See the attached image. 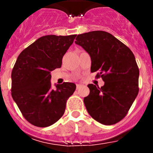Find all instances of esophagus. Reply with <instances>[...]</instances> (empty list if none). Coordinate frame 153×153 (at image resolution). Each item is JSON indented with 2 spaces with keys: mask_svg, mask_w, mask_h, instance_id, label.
Listing matches in <instances>:
<instances>
[{
  "mask_svg": "<svg viewBox=\"0 0 153 153\" xmlns=\"http://www.w3.org/2000/svg\"><path fill=\"white\" fill-rule=\"evenodd\" d=\"M80 86H81L80 84H76V90H78Z\"/></svg>",
  "mask_w": 153,
  "mask_h": 153,
  "instance_id": "1",
  "label": "esophagus"
}]
</instances>
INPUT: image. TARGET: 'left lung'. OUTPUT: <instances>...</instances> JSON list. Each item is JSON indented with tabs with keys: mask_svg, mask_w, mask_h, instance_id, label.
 I'll return each mask as SVG.
<instances>
[{
	"mask_svg": "<svg viewBox=\"0 0 153 153\" xmlns=\"http://www.w3.org/2000/svg\"><path fill=\"white\" fill-rule=\"evenodd\" d=\"M75 44L91 59V72L99 70L100 88L89 84L90 94L84 97L89 114L103 125H113L123 119L139 93V76L134 54L111 33L102 30L78 34Z\"/></svg>",
	"mask_w": 153,
	"mask_h": 153,
	"instance_id": "obj_1",
	"label": "left lung"
}]
</instances>
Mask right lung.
I'll return each instance as SVG.
<instances>
[{"label": "right lung", "instance_id": "obj_1", "mask_svg": "<svg viewBox=\"0 0 153 153\" xmlns=\"http://www.w3.org/2000/svg\"><path fill=\"white\" fill-rule=\"evenodd\" d=\"M76 35H46L20 53L11 73V95L24 118L38 127L53 125L62 117L66 102L76 90L74 83L51 88V71L62 59Z\"/></svg>", "mask_w": 153, "mask_h": 153}]
</instances>
